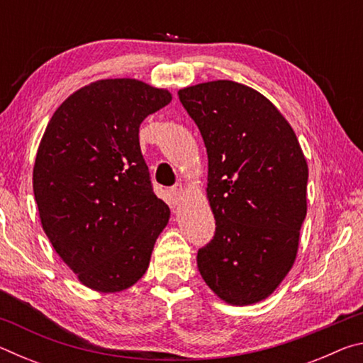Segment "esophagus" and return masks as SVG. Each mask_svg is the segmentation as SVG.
I'll return each instance as SVG.
<instances>
[{
    "label": "esophagus",
    "instance_id": "34e87169",
    "mask_svg": "<svg viewBox=\"0 0 363 363\" xmlns=\"http://www.w3.org/2000/svg\"><path fill=\"white\" fill-rule=\"evenodd\" d=\"M169 195H171V199H173L174 203H177V201H179L184 195V187L181 186V184H176V186L169 189Z\"/></svg>",
    "mask_w": 363,
    "mask_h": 363
}]
</instances>
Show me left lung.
Instances as JSON below:
<instances>
[{
    "mask_svg": "<svg viewBox=\"0 0 363 363\" xmlns=\"http://www.w3.org/2000/svg\"><path fill=\"white\" fill-rule=\"evenodd\" d=\"M177 96L203 138L216 219L196 266L225 303H257L296 257L309 176L303 150L274 104L248 86L219 79Z\"/></svg>",
    "mask_w": 363,
    "mask_h": 363,
    "instance_id": "1",
    "label": "left lung"
}]
</instances>
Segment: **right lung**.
Returning <instances> with one entry per match:
<instances>
[{"mask_svg": "<svg viewBox=\"0 0 363 363\" xmlns=\"http://www.w3.org/2000/svg\"><path fill=\"white\" fill-rule=\"evenodd\" d=\"M171 94L138 79H101L54 112L36 153L43 230L83 285L115 293L143 277L169 208L153 194L139 145L147 115Z\"/></svg>", "mask_w": 363, "mask_h": 363, "instance_id": "1", "label": "right lung"}]
</instances>
